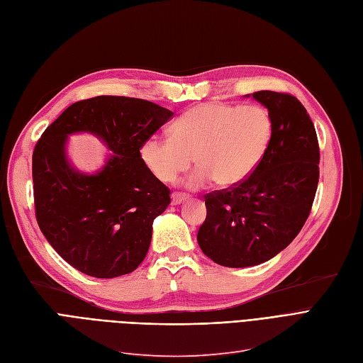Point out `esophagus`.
Instances as JSON below:
<instances>
[{
  "mask_svg": "<svg viewBox=\"0 0 363 363\" xmlns=\"http://www.w3.org/2000/svg\"><path fill=\"white\" fill-rule=\"evenodd\" d=\"M186 199H189V196H186V194L173 193V194H172V205H181L182 202H185Z\"/></svg>",
  "mask_w": 363,
  "mask_h": 363,
  "instance_id": "34e87169",
  "label": "esophagus"
}]
</instances>
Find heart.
<instances>
[{
  "label": "heart",
  "mask_w": 363,
  "mask_h": 363,
  "mask_svg": "<svg viewBox=\"0 0 363 363\" xmlns=\"http://www.w3.org/2000/svg\"><path fill=\"white\" fill-rule=\"evenodd\" d=\"M271 136V115L262 106L200 104L174 121L170 138L146 139L140 155L161 182H173L190 169L194 158L199 169L189 179L191 189L212 181L229 189L244 182L257 167Z\"/></svg>",
  "instance_id": "heart-1"
}]
</instances>
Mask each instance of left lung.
Masks as SVG:
<instances>
[{"label":"left lung","instance_id":"left-lung-1","mask_svg":"<svg viewBox=\"0 0 363 363\" xmlns=\"http://www.w3.org/2000/svg\"><path fill=\"white\" fill-rule=\"evenodd\" d=\"M272 121V136L257 167L239 185L205 196L206 220L197 242L227 267L275 257L303 227L317 191L320 150L313 121L286 92L257 91Z\"/></svg>","mask_w":363,"mask_h":363}]
</instances>
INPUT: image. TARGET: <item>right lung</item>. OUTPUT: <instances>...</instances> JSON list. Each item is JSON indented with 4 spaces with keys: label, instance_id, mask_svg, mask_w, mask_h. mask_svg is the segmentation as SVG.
Instances as JSON below:
<instances>
[{
    "label": "right lung",
    "instance_id": "right-lung-1",
    "mask_svg": "<svg viewBox=\"0 0 363 363\" xmlns=\"http://www.w3.org/2000/svg\"><path fill=\"white\" fill-rule=\"evenodd\" d=\"M172 116L152 101L99 96L67 107L38 139L35 218L52 248L77 271L115 278L143 262L170 190L143 163L140 147ZM73 132L96 133L114 152L97 174L69 164L65 145Z\"/></svg>",
    "mask_w": 363,
    "mask_h": 363
}]
</instances>
